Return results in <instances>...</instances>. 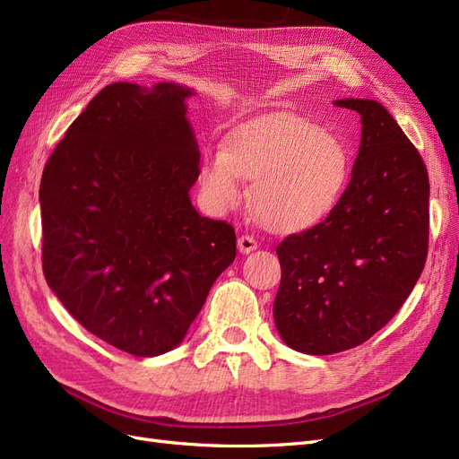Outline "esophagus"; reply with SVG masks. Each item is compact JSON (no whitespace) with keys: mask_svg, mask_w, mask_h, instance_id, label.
Returning <instances> with one entry per match:
<instances>
[{"mask_svg":"<svg viewBox=\"0 0 459 459\" xmlns=\"http://www.w3.org/2000/svg\"><path fill=\"white\" fill-rule=\"evenodd\" d=\"M256 247H258V243H256L253 235H241V238L238 239V248H239V253H243V255L253 253Z\"/></svg>","mask_w":459,"mask_h":459,"instance_id":"esophagus-1","label":"esophagus"}]
</instances>
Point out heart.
<instances>
[{"instance_id":"1","label":"heart","mask_w":459,"mask_h":459,"mask_svg":"<svg viewBox=\"0 0 459 459\" xmlns=\"http://www.w3.org/2000/svg\"><path fill=\"white\" fill-rule=\"evenodd\" d=\"M253 182V211L277 233L307 231L325 221L351 182V157L335 134L316 122L275 115L243 124L228 147L204 155L201 187L214 211L238 208Z\"/></svg>"}]
</instances>
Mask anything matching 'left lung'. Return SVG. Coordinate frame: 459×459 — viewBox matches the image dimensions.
I'll list each match as a JSON object with an SVG mask.
<instances>
[{"label": "left lung", "instance_id": "8db88e82", "mask_svg": "<svg viewBox=\"0 0 459 459\" xmlns=\"http://www.w3.org/2000/svg\"><path fill=\"white\" fill-rule=\"evenodd\" d=\"M335 105L362 117L351 184L325 221L275 248V327L290 349L316 356L354 349L391 322L429 248V174L418 149L381 103Z\"/></svg>", "mask_w": 459, "mask_h": 459}]
</instances>
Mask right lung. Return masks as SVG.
Masks as SVG:
<instances>
[{
	"mask_svg": "<svg viewBox=\"0 0 459 459\" xmlns=\"http://www.w3.org/2000/svg\"><path fill=\"white\" fill-rule=\"evenodd\" d=\"M191 93L170 82L103 88L41 174L48 285L82 327L142 358L184 341L235 260V230L189 199L201 170Z\"/></svg>",
	"mask_w": 459,
	"mask_h": 459,
	"instance_id": "1",
	"label": "right lung"
}]
</instances>
